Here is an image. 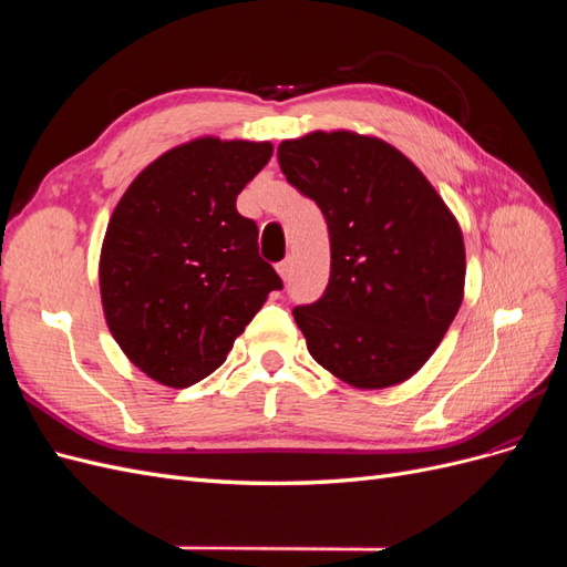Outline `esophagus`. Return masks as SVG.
<instances>
[{
	"instance_id": "34e87169",
	"label": "esophagus",
	"mask_w": 567,
	"mask_h": 567,
	"mask_svg": "<svg viewBox=\"0 0 567 567\" xmlns=\"http://www.w3.org/2000/svg\"><path fill=\"white\" fill-rule=\"evenodd\" d=\"M277 271H279V277H281L284 281H288L290 271H293V262H290V257H286L284 262H279V265H277Z\"/></svg>"
}]
</instances>
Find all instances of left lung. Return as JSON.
<instances>
[{
  "label": "left lung",
  "instance_id": "8db88e82",
  "mask_svg": "<svg viewBox=\"0 0 567 567\" xmlns=\"http://www.w3.org/2000/svg\"><path fill=\"white\" fill-rule=\"evenodd\" d=\"M288 184L331 236L323 296L293 310L307 350L354 388L411 379L454 321L466 281L456 217L404 153L348 130L279 144Z\"/></svg>",
  "mask_w": 567,
  "mask_h": 567
}]
</instances>
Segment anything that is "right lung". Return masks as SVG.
I'll return each instance as SVG.
<instances>
[{"label":"right lung","instance_id":"obj_1","mask_svg":"<svg viewBox=\"0 0 567 567\" xmlns=\"http://www.w3.org/2000/svg\"><path fill=\"white\" fill-rule=\"evenodd\" d=\"M269 142L200 136L144 167L115 205L99 260L104 317L148 379L188 388L225 364L279 274L236 196L271 158Z\"/></svg>","mask_w":567,"mask_h":567}]
</instances>
